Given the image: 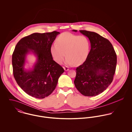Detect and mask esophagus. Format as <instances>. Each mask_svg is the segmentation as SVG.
<instances>
[{
	"label": "esophagus",
	"mask_w": 132,
	"mask_h": 132,
	"mask_svg": "<svg viewBox=\"0 0 132 132\" xmlns=\"http://www.w3.org/2000/svg\"><path fill=\"white\" fill-rule=\"evenodd\" d=\"M63 69L64 70V71H68L69 70V68L68 67H63Z\"/></svg>",
	"instance_id": "1"
}]
</instances>
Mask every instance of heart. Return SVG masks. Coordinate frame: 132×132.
Instances as JSON below:
<instances>
[{"label": "heart", "instance_id": "b5f03b06", "mask_svg": "<svg viewBox=\"0 0 132 132\" xmlns=\"http://www.w3.org/2000/svg\"><path fill=\"white\" fill-rule=\"evenodd\" d=\"M56 42L51 45L50 51L58 63H61L66 55V64L79 65L85 61L88 55L90 44L84 36L63 32L57 38Z\"/></svg>", "mask_w": 132, "mask_h": 132}]
</instances>
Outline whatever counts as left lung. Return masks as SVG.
I'll return each instance as SVG.
<instances>
[{
	"instance_id": "1",
	"label": "left lung",
	"mask_w": 132,
	"mask_h": 132,
	"mask_svg": "<svg viewBox=\"0 0 132 132\" xmlns=\"http://www.w3.org/2000/svg\"><path fill=\"white\" fill-rule=\"evenodd\" d=\"M79 31L88 38L91 49L85 62L76 70L74 84L81 94L95 96L105 90L112 82L117 56L109 40L94 32Z\"/></svg>"
}]
</instances>
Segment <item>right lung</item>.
<instances>
[{"label": "right lung", "instance_id": "add662e5", "mask_svg": "<svg viewBox=\"0 0 132 132\" xmlns=\"http://www.w3.org/2000/svg\"><path fill=\"white\" fill-rule=\"evenodd\" d=\"M60 32L34 33L22 38L16 45L12 55L14 78L27 94L37 98L49 96L56 87L58 79L64 72L53 60L50 48ZM32 54L36 61L32 68L26 69L27 56Z\"/></svg>", "mask_w": 132, "mask_h": 132}]
</instances>
